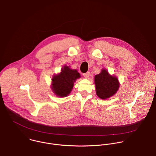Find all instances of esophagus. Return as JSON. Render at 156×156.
Instances as JSON below:
<instances>
[{
  "instance_id": "esophagus-1",
  "label": "esophagus",
  "mask_w": 156,
  "mask_h": 156,
  "mask_svg": "<svg viewBox=\"0 0 156 156\" xmlns=\"http://www.w3.org/2000/svg\"><path fill=\"white\" fill-rule=\"evenodd\" d=\"M89 75H90V72H86L85 73H83V76L86 78H88L89 76Z\"/></svg>"
}]
</instances>
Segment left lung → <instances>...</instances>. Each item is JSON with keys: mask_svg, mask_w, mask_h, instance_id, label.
Wrapping results in <instances>:
<instances>
[{"mask_svg": "<svg viewBox=\"0 0 156 156\" xmlns=\"http://www.w3.org/2000/svg\"><path fill=\"white\" fill-rule=\"evenodd\" d=\"M95 84L97 95L101 99H106L114 95L119 87L117 78L110 75L105 69L95 76Z\"/></svg>", "mask_w": 156, "mask_h": 156, "instance_id": "obj_1", "label": "left lung"}]
</instances>
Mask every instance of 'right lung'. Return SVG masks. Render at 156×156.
I'll list each match as a JSON object with an SVG mask.
<instances>
[{
	"label": "right lung",
	"mask_w": 156,
	"mask_h": 156,
	"mask_svg": "<svg viewBox=\"0 0 156 156\" xmlns=\"http://www.w3.org/2000/svg\"><path fill=\"white\" fill-rule=\"evenodd\" d=\"M80 74L76 70H72L65 66L61 73L54 75L52 80L51 89L55 95L60 97L67 96L73 89L74 82L80 78Z\"/></svg>",
	"instance_id": "add662e5"
}]
</instances>
